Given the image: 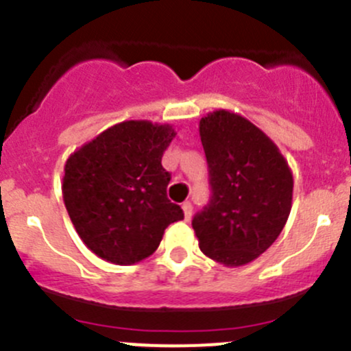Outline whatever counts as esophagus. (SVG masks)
I'll return each instance as SVG.
<instances>
[{
	"instance_id": "34e87169",
	"label": "esophagus",
	"mask_w": 351,
	"mask_h": 351,
	"mask_svg": "<svg viewBox=\"0 0 351 351\" xmlns=\"http://www.w3.org/2000/svg\"><path fill=\"white\" fill-rule=\"evenodd\" d=\"M183 214H185V221H190L192 219V212H193V205L190 202H183L182 204Z\"/></svg>"
}]
</instances>
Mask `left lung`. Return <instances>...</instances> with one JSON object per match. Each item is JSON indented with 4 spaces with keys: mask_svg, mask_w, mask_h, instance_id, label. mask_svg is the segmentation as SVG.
Wrapping results in <instances>:
<instances>
[{
    "mask_svg": "<svg viewBox=\"0 0 351 351\" xmlns=\"http://www.w3.org/2000/svg\"><path fill=\"white\" fill-rule=\"evenodd\" d=\"M212 195L193 217L202 253L226 267L256 260L284 229L293 178L274 141L238 113L200 120Z\"/></svg>",
    "mask_w": 351,
    "mask_h": 351,
    "instance_id": "obj_1",
    "label": "left lung"
}]
</instances>
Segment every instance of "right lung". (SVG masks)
I'll list each match as a JSON object with an SVG mask.
<instances>
[{
  "label": "right lung",
  "instance_id": "add662e5",
  "mask_svg": "<svg viewBox=\"0 0 351 351\" xmlns=\"http://www.w3.org/2000/svg\"><path fill=\"white\" fill-rule=\"evenodd\" d=\"M171 125L127 120L104 130L69 156L62 198L74 229L97 256L134 265L158 250L165 229L182 221L168 200L171 175L161 158Z\"/></svg>",
  "mask_w": 351,
  "mask_h": 351
}]
</instances>
